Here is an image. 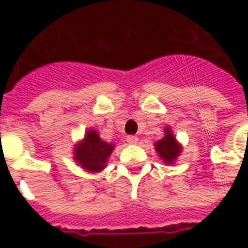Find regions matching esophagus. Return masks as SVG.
I'll return each mask as SVG.
<instances>
[{"label": "esophagus", "instance_id": "1", "mask_svg": "<svg viewBox=\"0 0 248 248\" xmlns=\"http://www.w3.org/2000/svg\"><path fill=\"white\" fill-rule=\"evenodd\" d=\"M126 142H128L129 144H136V143L138 142V137H137V136H128V137H126Z\"/></svg>", "mask_w": 248, "mask_h": 248}]
</instances>
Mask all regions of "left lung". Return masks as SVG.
Wrapping results in <instances>:
<instances>
[{"label":"left lung","instance_id":"8db88e82","mask_svg":"<svg viewBox=\"0 0 248 248\" xmlns=\"http://www.w3.org/2000/svg\"><path fill=\"white\" fill-rule=\"evenodd\" d=\"M155 149L165 165H173L183 152V144L176 139L172 129L169 125L165 128V137L155 142Z\"/></svg>","mask_w":248,"mask_h":248}]
</instances>
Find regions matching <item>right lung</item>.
Segmentation results:
<instances>
[{
  "label": "right lung",
  "mask_w": 248,
  "mask_h": 248,
  "mask_svg": "<svg viewBox=\"0 0 248 248\" xmlns=\"http://www.w3.org/2000/svg\"><path fill=\"white\" fill-rule=\"evenodd\" d=\"M114 148L115 144L102 140L96 129H87L85 137L75 144L73 159L87 172H100L108 165Z\"/></svg>",
  "instance_id": "right-lung-1"
}]
</instances>
